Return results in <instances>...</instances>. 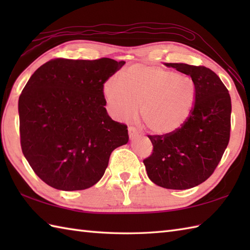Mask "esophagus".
Here are the masks:
<instances>
[{
    "label": "esophagus",
    "mask_w": 250,
    "mask_h": 250,
    "mask_svg": "<svg viewBox=\"0 0 250 250\" xmlns=\"http://www.w3.org/2000/svg\"><path fill=\"white\" fill-rule=\"evenodd\" d=\"M129 136L130 139H134L137 135H139V131L136 130L135 126H129Z\"/></svg>",
    "instance_id": "1"
}]
</instances>
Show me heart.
Masks as SVG:
<instances>
[{
	"label": "heart",
	"instance_id": "1",
	"mask_svg": "<svg viewBox=\"0 0 250 250\" xmlns=\"http://www.w3.org/2000/svg\"><path fill=\"white\" fill-rule=\"evenodd\" d=\"M104 95L115 118L128 120L136 113L147 130L169 134L187 122L192 113L196 87L193 79L160 66L135 64L110 77Z\"/></svg>",
	"mask_w": 250,
	"mask_h": 250
}]
</instances>
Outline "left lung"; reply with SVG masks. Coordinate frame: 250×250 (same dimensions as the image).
I'll return each instance as SVG.
<instances>
[{
	"label": "left lung",
	"instance_id": "left-lung-1",
	"mask_svg": "<svg viewBox=\"0 0 250 250\" xmlns=\"http://www.w3.org/2000/svg\"><path fill=\"white\" fill-rule=\"evenodd\" d=\"M164 64L193 79L195 104L187 122L177 131L148 135L152 153L143 162L152 183L185 190L205 182L220 162L230 140L231 98L218 75L208 67Z\"/></svg>",
	"mask_w": 250,
	"mask_h": 250
}]
</instances>
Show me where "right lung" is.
<instances>
[{
	"label": "right lung",
	"instance_id": "obj_1",
	"mask_svg": "<svg viewBox=\"0 0 250 250\" xmlns=\"http://www.w3.org/2000/svg\"><path fill=\"white\" fill-rule=\"evenodd\" d=\"M109 58H57L40 66L18 102L20 144L34 173L52 188L92 187L110 153L128 143V126L104 106V83L124 66Z\"/></svg>",
	"mask_w": 250,
	"mask_h": 250
}]
</instances>
